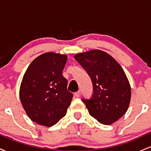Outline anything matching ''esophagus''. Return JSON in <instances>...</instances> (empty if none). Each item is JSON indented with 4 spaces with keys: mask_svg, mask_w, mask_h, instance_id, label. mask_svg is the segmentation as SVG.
<instances>
[{
    "mask_svg": "<svg viewBox=\"0 0 151 151\" xmlns=\"http://www.w3.org/2000/svg\"><path fill=\"white\" fill-rule=\"evenodd\" d=\"M74 96H76V97H79V96H81V92H80V91H77V92H75L74 93Z\"/></svg>",
    "mask_w": 151,
    "mask_h": 151,
    "instance_id": "1",
    "label": "esophagus"
}]
</instances>
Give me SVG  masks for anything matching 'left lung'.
<instances>
[{
    "instance_id": "left-lung-1",
    "label": "left lung",
    "mask_w": 151,
    "mask_h": 151,
    "mask_svg": "<svg viewBox=\"0 0 151 151\" xmlns=\"http://www.w3.org/2000/svg\"><path fill=\"white\" fill-rule=\"evenodd\" d=\"M74 59L92 81V96L81 99L90 115L104 125L119 120L129 108L131 96L122 67L110 55L99 50L77 54Z\"/></svg>"
}]
</instances>
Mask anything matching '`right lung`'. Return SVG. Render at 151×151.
<instances>
[{
  "mask_svg": "<svg viewBox=\"0 0 151 151\" xmlns=\"http://www.w3.org/2000/svg\"><path fill=\"white\" fill-rule=\"evenodd\" d=\"M67 60L65 55L44 53L31 62L24 74L20 101L29 118L40 125L52 126L67 114L73 98L62 75Z\"/></svg>",
  "mask_w": 151,
  "mask_h": 151,
  "instance_id": "obj_1",
  "label": "right lung"
}]
</instances>
